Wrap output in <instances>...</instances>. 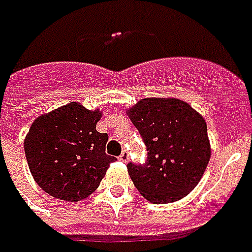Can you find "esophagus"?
Segmentation results:
<instances>
[{
    "label": "esophagus",
    "mask_w": 252,
    "mask_h": 252,
    "mask_svg": "<svg viewBox=\"0 0 252 252\" xmlns=\"http://www.w3.org/2000/svg\"><path fill=\"white\" fill-rule=\"evenodd\" d=\"M119 159H120L121 162H126V161H128V153H126V150L123 151L120 154V157H119Z\"/></svg>",
    "instance_id": "obj_1"
}]
</instances>
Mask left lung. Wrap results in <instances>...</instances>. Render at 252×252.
Segmentation results:
<instances>
[{"mask_svg": "<svg viewBox=\"0 0 252 252\" xmlns=\"http://www.w3.org/2000/svg\"><path fill=\"white\" fill-rule=\"evenodd\" d=\"M147 147V162L126 165L135 187L151 203L183 199L210 161L205 119L177 98H144L126 110Z\"/></svg>", "mask_w": 252, "mask_h": 252, "instance_id": "obj_1", "label": "left lung"}]
</instances>
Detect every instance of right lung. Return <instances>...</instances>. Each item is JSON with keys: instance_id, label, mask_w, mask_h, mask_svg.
<instances>
[{"instance_id": "1", "label": "right lung", "mask_w": 252, "mask_h": 252, "mask_svg": "<svg viewBox=\"0 0 252 252\" xmlns=\"http://www.w3.org/2000/svg\"><path fill=\"white\" fill-rule=\"evenodd\" d=\"M99 109L71 102L35 119L24 139L30 172L53 198L77 202L95 191L114 157L105 153L108 133L96 131Z\"/></svg>"}]
</instances>
